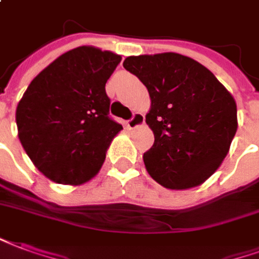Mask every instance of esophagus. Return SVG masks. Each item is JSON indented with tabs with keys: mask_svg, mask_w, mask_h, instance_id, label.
I'll use <instances>...</instances> for the list:
<instances>
[{
	"mask_svg": "<svg viewBox=\"0 0 259 259\" xmlns=\"http://www.w3.org/2000/svg\"><path fill=\"white\" fill-rule=\"evenodd\" d=\"M144 122H145L144 115L140 114V112H136V114H133V116H132L129 120H126V126H127L129 129H135V127H137V126L144 124Z\"/></svg>",
	"mask_w": 259,
	"mask_h": 259,
	"instance_id": "1",
	"label": "esophagus"
}]
</instances>
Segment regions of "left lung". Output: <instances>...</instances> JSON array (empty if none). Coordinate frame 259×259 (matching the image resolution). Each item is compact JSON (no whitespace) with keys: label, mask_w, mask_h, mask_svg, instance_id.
<instances>
[{"label":"left lung","mask_w":259,"mask_h":259,"mask_svg":"<svg viewBox=\"0 0 259 259\" xmlns=\"http://www.w3.org/2000/svg\"><path fill=\"white\" fill-rule=\"evenodd\" d=\"M123 67L151 97L145 120L155 141L143 156L149 176L170 189L200 185L221 164L236 133L232 95L211 71L178 53L130 56Z\"/></svg>","instance_id":"8db88e82"}]
</instances>
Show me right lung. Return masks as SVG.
<instances>
[{
  "instance_id": "right-lung-1",
  "label": "right lung",
  "mask_w": 259,
  "mask_h": 259,
  "mask_svg": "<svg viewBox=\"0 0 259 259\" xmlns=\"http://www.w3.org/2000/svg\"><path fill=\"white\" fill-rule=\"evenodd\" d=\"M119 55L93 47L66 52L42 70L16 108L19 140L49 180L81 185L99 173L122 124L110 116L105 83Z\"/></svg>"
}]
</instances>
